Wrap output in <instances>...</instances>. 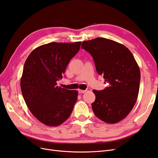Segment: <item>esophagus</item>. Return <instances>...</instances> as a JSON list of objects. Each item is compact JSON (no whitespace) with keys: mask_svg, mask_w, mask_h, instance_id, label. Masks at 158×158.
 I'll return each instance as SVG.
<instances>
[{"mask_svg":"<svg viewBox=\"0 0 158 158\" xmlns=\"http://www.w3.org/2000/svg\"><path fill=\"white\" fill-rule=\"evenodd\" d=\"M85 92H86V90H83V89H78L79 94H83V93H85Z\"/></svg>","mask_w":158,"mask_h":158,"instance_id":"34e87169","label":"esophagus"}]
</instances>
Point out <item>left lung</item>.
<instances>
[{"label":"left lung","mask_w":158,"mask_h":158,"mask_svg":"<svg viewBox=\"0 0 158 158\" xmlns=\"http://www.w3.org/2000/svg\"><path fill=\"white\" fill-rule=\"evenodd\" d=\"M81 47L92 56L98 74L108 84L103 90H93L94 114L107 123L121 121L131 111L139 92L140 71L135 57L125 45L106 38L83 41Z\"/></svg>","instance_id":"8db88e82"}]
</instances>
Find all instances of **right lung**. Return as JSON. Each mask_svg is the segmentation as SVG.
Here are the masks:
<instances>
[{
	"instance_id": "1",
	"label": "right lung",
	"mask_w": 158,
	"mask_h": 158,
	"mask_svg": "<svg viewBox=\"0 0 158 158\" xmlns=\"http://www.w3.org/2000/svg\"><path fill=\"white\" fill-rule=\"evenodd\" d=\"M81 41L52 42L31 51L23 66L20 80L23 98L38 121L49 127L61 125L70 117L78 99L76 90L56 85Z\"/></svg>"
}]
</instances>
